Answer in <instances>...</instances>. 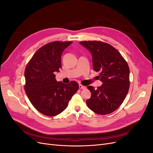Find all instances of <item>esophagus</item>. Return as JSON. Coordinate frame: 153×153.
<instances>
[{"label": "esophagus", "instance_id": "obj_1", "mask_svg": "<svg viewBox=\"0 0 153 153\" xmlns=\"http://www.w3.org/2000/svg\"><path fill=\"white\" fill-rule=\"evenodd\" d=\"M79 88L81 89H86V87L82 85V84H79Z\"/></svg>", "mask_w": 153, "mask_h": 153}]
</instances>
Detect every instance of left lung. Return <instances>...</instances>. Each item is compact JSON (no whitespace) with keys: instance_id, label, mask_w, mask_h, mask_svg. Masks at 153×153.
Listing matches in <instances>:
<instances>
[{"instance_id":"1","label":"left lung","mask_w":153,"mask_h":153,"mask_svg":"<svg viewBox=\"0 0 153 153\" xmlns=\"http://www.w3.org/2000/svg\"><path fill=\"white\" fill-rule=\"evenodd\" d=\"M80 43L90 51L94 70L103 84L94 89L89 85L91 98L86 103L94 112L106 115L112 113L121 105L129 88V68L117 50L108 43L99 41H81Z\"/></svg>"}]
</instances>
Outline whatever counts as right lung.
<instances>
[{"instance_id": "add662e5", "label": "right lung", "mask_w": 153, "mask_h": 153, "mask_svg": "<svg viewBox=\"0 0 153 153\" xmlns=\"http://www.w3.org/2000/svg\"><path fill=\"white\" fill-rule=\"evenodd\" d=\"M72 41H53L36 51L25 69L24 89L34 107L47 116L65 110L79 86L75 81L68 84L57 82L55 71L61 66V55Z\"/></svg>"}]
</instances>
